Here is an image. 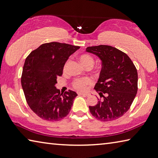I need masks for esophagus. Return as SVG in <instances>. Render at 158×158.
I'll use <instances>...</instances> for the list:
<instances>
[{
  "label": "esophagus",
  "mask_w": 158,
  "mask_h": 158,
  "mask_svg": "<svg viewBox=\"0 0 158 158\" xmlns=\"http://www.w3.org/2000/svg\"><path fill=\"white\" fill-rule=\"evenodd\" d=\"M78 95H82V96H89V94L87 93H82V92H79L78 93Z\"/></svg>",
  "instance_id": "esophagus-1"
}]
</instances>
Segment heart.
Listing matches in <instances>:
<instances>
[{
	"mask_svg": "<svg viewBox=\"0 0 158 158\" xmlns=\"http://www.w3.org/2000/svg\"><path fill=\"white\" fill-rule=\"evenodd\" d=\"M79 60L81 62V64L86 68L92 67L94 63V58L89 54H82L79 56ZM68 65V61L65 62L64 65L63 70L65 71L67 69ZM91 80L89 78H76L73 80L72 82V86L73 88L78 91H85L87 89V86L91 84Z\"/></svg>",
	"mask_w": 158,
	"mask_h": 158,
	"instance_id": "obj_1",
	"label": "heart"
}]
</instances>
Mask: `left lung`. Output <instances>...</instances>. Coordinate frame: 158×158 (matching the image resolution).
<instances>
[{"mask_svg": "<svg viewBox=\"0 0 158 158\" xmlns=\"http://www.w3.org/2000/svg\"><path fill=\"white\" fill-rule=\"evenodd\" d=\"M86 52L97 56L102 61V69L94 89L103 100L96 105L89 106V111L100 121L116 120L129 109L136 96L138 71L129 56L115 47L102 44L88 47Z\"/></svg>", "mask_w": 158, "mask_h": 158, "instance_id": "1", "label": "left lung"}]
</instances>
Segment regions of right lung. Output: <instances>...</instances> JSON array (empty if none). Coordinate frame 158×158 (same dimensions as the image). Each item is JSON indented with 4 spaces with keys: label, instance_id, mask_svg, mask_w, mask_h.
<instances>
[{
    "label": "right lung",
    "instance_id": "obj_1",
    "mask_svg": "<svg viewBox=\"0 0 158 158\" xmlns=\"http://www.w3.org/2000/svg\"><path fill=\"white\" fill-rule=\"evenodd\" d=\"M80 48L66 43H44L32 51L24 64L21 85L27 102L38 116L48 121H58L69 114L78 95L69 90L60 94L56 89L69 56Z\"/></svg>",
    "mask_w": 158,
    "mask_h": 158
}]
</instances>
